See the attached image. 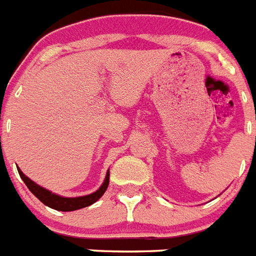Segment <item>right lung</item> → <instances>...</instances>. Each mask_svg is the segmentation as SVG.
<instances>
[{
    "label": "right lung",
    "instance_id": "add662e5",
    "mask_svg": "<svg viewBox=\"0 0 256 256\" xmlns=\"http://www.w3.org/2000/svg\"><path fill=\"white\" fill-rule=\"evenodd\" d=\"M18 172H19L20 177L24 180V183L26 184L29 191H30L38 200L42 201V202H44V205H47V206L52 208V209L55 210H60V212H73V210L82 209V208L90 206V205H92L94 202H96V201L105 194L106 188H108V177H110V172L108 170L105 182L102 183V186L97 190L96 192L91 194V195L80 196V198H61V196L55 195V194L50 192L48 190L38 186L37 183H34L32 180H29L26 176H24V173H22L19 168H18Z\"/></svg>",
    "mask_w": 256,
    "mask_h": 256
}]
</instances>
